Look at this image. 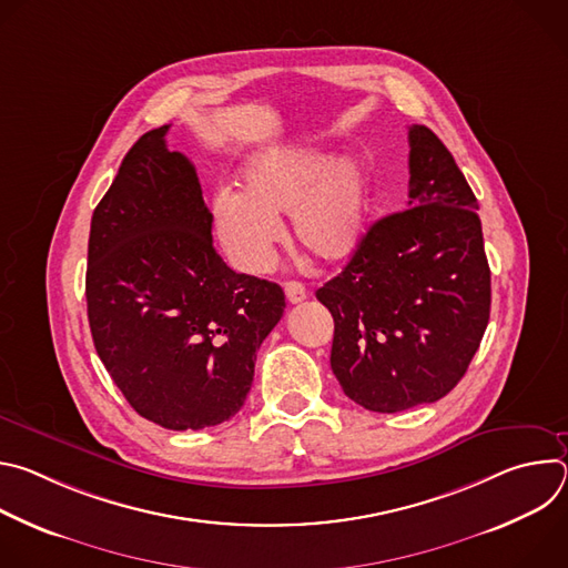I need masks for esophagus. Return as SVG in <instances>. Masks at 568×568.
<instances>
[{"mask_svg":"<svg viewBox=\"0 0 568 568\" xmlns=\"http://www.w3.org/2000/svg\"><path fill=\"white\" fill-rule=\"evenodd\" d=\"M283 287H285V296H287V301H290L292 305H296V303L305 301V296H307L305 285H303V283H298V281H287Z\"/></svg>","mask_w":568,"mask_h":568,"instance_id":"esophagus-1","label":"esophagus"}]
</instances>
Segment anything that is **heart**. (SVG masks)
<instances>
[{"mask_svg":"<svg viewBox=\"0 0 568 568\" xmlns=\"http://www.w3.org/2000/svg\"><path fill=\"white\" fill-rule=\"evenodd\" d=\"M292 215V233L310 256L339 263L357 252L368 229L371 178L359 159L333 161L314 148L267 150L250 159L240 195L215 200V231L229 258L263 274L281 240L278 217Z\"/></svg>","mask_w":568,"mask_h":568,"instance_id":"obj_1","label":"heart"}]
</instances>
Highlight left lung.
<instances>
[{
	"mask_svg": "<svg viewBox=\"0 0 568 568\" xmlns=\"http://www.w3.org/2000/svg\"><path fill=\"white\" fill-rule=\"evenodd\" d=\"M409 209L371 224L344 272L316 290L335 318L333 373L377 414L445 397L490 321L476 197L427 125L409 128Z\"/></svg>",
	"mask_w": 568,
	"mask_h": 568,
	"instance_id": "8db88e82",
	"label": "left lung"
}]
</instances>
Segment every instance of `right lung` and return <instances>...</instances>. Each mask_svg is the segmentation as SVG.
Listing matches in <instances>:
<instances>
[{
    "label": "right lung",
    "instance_id": "add662e5",
    "mask_svg": "<svg viewBox=\"0 0 568 568\" xmlns=\"http://www.w3.org/2000/svg\"><path fill=\"white\" fill-rule=\"evenodd\" d=\"M169 128L130 148L94 209L85 296L97 353L130 407L184 432L240 412L285 294L217 256L195 166L169 150Z\"/></svg>",
    "mask_w": 568,
    "mask_h": 568
}]
</instances>
